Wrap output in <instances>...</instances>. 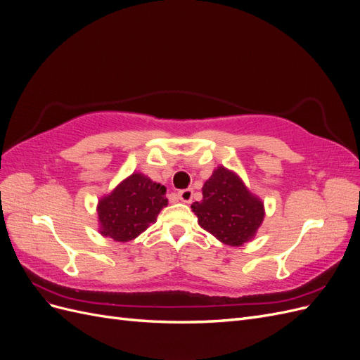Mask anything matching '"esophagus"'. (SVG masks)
<instances>
[{"label": "esophagus", "mask_w": 360, "mask_h": 360, "mask_svg": "<svg viewBox=\"0 0 360 360\" xmlns=\"http://www.w3.org/2000/svg\"><path fill=\"white\" fill-rule=\"evenodd\" d=\"M193 198V191L192 189H183L179 192V200L183 202H191Z\"/></svg>", "instance_id": "34e87169"}]
</instances>
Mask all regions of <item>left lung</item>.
Returning <instances> with one entry per match:
<instances>
[{
  "mask_svg": "<svg viewBox=\"0 0 360 360\" xmlns=\"http://www.w3.org/2000/svg\"><path fill=\"white\" fill-rule=\"evenodd\" d=\"M191 207L202 230L230 246L252 240L266 214L261 198L248 189L237 172L222 165L204 183L202 201Z\"/></svg>",
  "mask_w": 360,
  "mask_h": 360,
  "instance_id": "obj_1",
  "label": "left lung"
}]
</instances>
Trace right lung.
Returning a JSON list of instances; mask_svg holds the SVG:
<instances>
[{"label": "right lung", "instance_id": "add662e5", "mask_svg": "<svg viewBox=\"0 0 360 360\" xmlns=\"http://www.w3.org/2000/svg\"><path fill=\"white\" fill-rule=\"evenodd\" d=\"M167 188L143 172H134L97 202L99 233L115 242H130L155 224L163 207Z\"/></svg>", "mask_w": 360, "mask_h": 360}]
</instances>
